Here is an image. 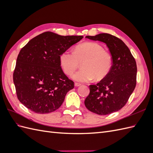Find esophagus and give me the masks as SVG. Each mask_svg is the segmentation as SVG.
<instances>
[{"label": "esophagus", "instance_id": "esophagus-1", "mask_svg": "<svg viewBox=\"0 0 153 153\" xmlns=\"http://www.w3.org/2000/svg\"><path fill=\"white\" fill-rule=\"evenodd\" d=\"M81 85H82V84H80V83H77V82L75 83V87H79V86H80Z\"/></svg>", "mask_w": 153, "mask_h": 153}]
</instances>
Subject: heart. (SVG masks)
Listing matches in <instances>:
<instances>
[{"mask_svg":"<svg viewBox=\"0 0 153 153\" xmlns=\"http://www.w3.org/2000/svg\"><path fill=\"white\" fill-rule=\"evenodd\" d=\"M59 62L63 71L71 75L82 63V69L74 73V80L80 82L103 80L112 67V57L104 48L96 43H85L76 46L73 52H63L59 56Z\"/></svg>","mask_w":153,"mask_h":153,"instance_id":"1","label":"heart"}]
</instances>
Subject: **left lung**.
<instances>
[{"label": "left lung", "instance_id": "obj_1", "mask_svg": "<svg viewBox=\"0 0 153 153\" xmlns=\"http://www.w3.org/2000/svg\"><path fill=\"white\" fill-rule=\"evenodd\" d=\"M86 38L105 43L112 57L108 75L96 85H90V93L84 103L91 112L108 115L121 109L135 89L137 68L135 59L123 41L114 36L102 33Z\"/></svg>", "mask_w": 153, "mask_h": 153}]
</instances>
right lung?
<instances>
[{
    "instance_id": "add662e5",
    "label": "right lung",
    "mask_w": 153,
    "mask_h": 153,
    "mask_svg": "<svg viewBox=\"0 0 153 153\" xmlns=\"http://www.w3.org/2000/svg\"><path fill=\"white\" fill-rule=\"evenodd\" d=\"M83 38L45 32L21 49L13 82L17 98L25 107L37 114H48L61 106L74 82L64 73L59 56Z\"/></svg>"
}]
</instances>
